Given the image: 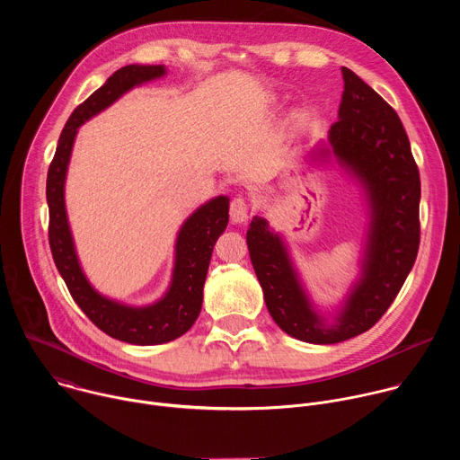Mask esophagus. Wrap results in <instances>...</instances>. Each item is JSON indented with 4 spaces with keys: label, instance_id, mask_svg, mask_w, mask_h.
I'll return each mask as SVG.
<instances>
[{
    "label": "esophagus",
    "instance_id": "esophagus-1",
    "mask_svg": "<svg viewBox=\"0 0 460 460\" xmlns=\"http://www.w3.org/2000/svg\"><path fill=\"white\" fill-rule=\"evenodd\" d=\"M229 215L234 224H243L249 220V206L243 196H234L229 206Z\"/></svg>",
    "mask_w": 460,
    "mask_h": 460
}]
</instances>
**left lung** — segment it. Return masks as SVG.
<instances>
[{"instance_id":"1","label":"left lung","mask_w":460,"mask_h":460,"mask_svg":"<svg viewBox=\"0 0 460 460\" xmlns=\"http://www.w3.org/2000/svg\"><path fill=\"white\" fill-rule=\"evenodd\" d=\"M339 119L330 128L337 160L364 183L371 226L362 277L333 323L316 314L279 234L254 217L247 247L266 305L288 335L309 344H337L373 327L404 286L420 243V176L399 114L353 71L342 67ZM327 153V151H323Z\"/></svg>"}]
</instances>
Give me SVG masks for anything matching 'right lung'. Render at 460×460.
Segmentation results:
<instances>
[{
    "label": "right lung",
    "instance_id": "obj_1",
    "mask_svg": "<svg viewBox=\"0 0 460 460\" xmlns=\"http://www.w3.org/2000/svg\"><path fill=\"white\" fill-rule=\"evenodd\" d=\"M165 75L164 65H127L80 103L65 123L54 158L47 172L49 243L54 264L67 289L89 320L103 333L127 344L155 346L181 337L199 318L204 284L213 247L229 222V199L208 202L192 213L178 233L176 261L169 291L147 307H128L96 293L87 282L75 251L67 213L63 202V183L78 127L116 102L123 93Z\"/></svg>",
    "mask_w": 460,
    "mask_h": 460
}]
</instances>
